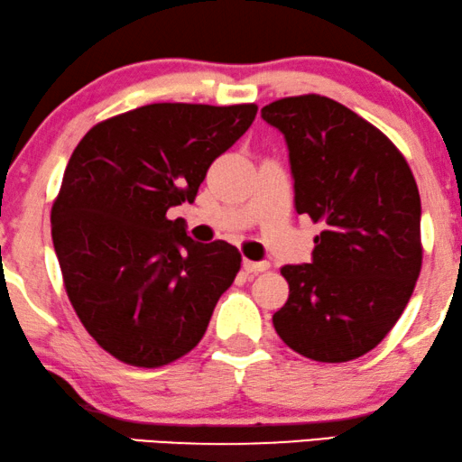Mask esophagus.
I'll use <instances>...</instances> for the list:
<instances>
[{
	"label": "esophagus",
	"mask_w": 462,
	"mask_h": 462,
	"mask_svg": "<svg viewBox=\"0 0 462 462\" xmlns=\"http://www.w3.org/2000/svg\"><path fill=\"white\" fill-rule=\"evenodd\" d=\"M243 268H245V272H249V274H259V272L268 270L270 263L268 262H251V259H245Z\"/></svg>",
	"instance_id": "esophagus-1"
}]
</instances>
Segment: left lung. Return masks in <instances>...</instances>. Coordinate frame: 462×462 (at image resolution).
Wrapping results in <instances>:
<instances>
[{"label":"left lung","mask_w":462,"mask_h":462,"mask_svg":"<svg viewBox=\"0 0 462 462\" xmlns=\"http://www.w3.org/2000/svg\"><path fill=\"white\" fill-rule=\"evenodd\" d=\"M262 116L287 140L297 213L324 226L311 263L281 270L289 299L272 322L305 358L356 360L385 339L420 274L417 181L393 142L339 102L293 96Z\"/></svg>","instance_id":"8db88e82"}]
</instances>
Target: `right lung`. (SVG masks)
Instances as JSON below:
<instances>
[{
  "instance_id": "right-lung-1",
  "label": "right lung",
  "mask_w": 462,
  "mask_h": 462,
  "mask_svg": "<svg viewBox=\"0 0 462 462\" xmlns=\"http://www.w3.org/2000/svg\"><path fill=\"white\" fill-rule=\"evenodd\" d=\"M255 115V104H146L94 125L70 154L51 240L77 316L116 360L165 366L203 339L243 259L224 240L194 243L167 211L192 203Z\"/></svg>"
}]
</instances>
